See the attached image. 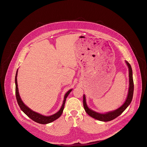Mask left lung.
<instances>
[{
    "mask_svg": "<svg viewBox=\"0 0 147 147\" xmlns=\"http://www.w3.org/2000/svg\"><path fill=\"white\" fill-rule=\"evenodd\" d=\"M125 63H126L127 66L129 68V91H128V94L125 99V102L122 105L117 108L116 110H114L113 111L108 112L105 113H100L96 112L95 111H94L93 110L91 109L88 108L87 106V104L86 102V95H83V105L84 108L87 113L91 117L102 121H109L111 120H112L118 117L119 115H120L126 109L129 105L130 104L133 96V92H134V82H133V71L131 67V65L129 64V63L126 60L125 61Z\"/></svg>",
    "mask_w": 147,
    "mask_h": 147,
    "instance_id": "8db88e82",
    "label": "left lung"
}]
</instances>
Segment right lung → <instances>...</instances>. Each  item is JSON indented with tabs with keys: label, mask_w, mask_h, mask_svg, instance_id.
<instances>
[{
	"label": "right lung",
	"mask_w": 147,
	"mask_h": 147,
	"mask_svg": "<svg viewBox=\"0 0 147 147\" xmlns=\"http://www.w3.org/2000/svg\"><path fill=\"white\" fill-rule=\"evenodd\" d=\"M17 73H18V69L16 72V77H15V84H16V99L17 103L18 104V105L22 110L28 117H29L30 119H31L32 120L34 121L40 123V124H48L49 123H51L55 120L57 119L62 114L63 111L64 107H65V105L66 102V100L70 92L72 91V89H70L65 94L64 96V100L63 102V104L61 105V108L60 110L56 113L51 115V116H44L41 115L40 113H38L37 112H35L31 110L30 108H29L27 105L24 103L23 100H22L20 98L19 92H18V84H17Z\"/></svg>",
	"instance_id": "right-lung-1"
}]
</instances>
